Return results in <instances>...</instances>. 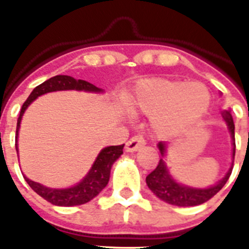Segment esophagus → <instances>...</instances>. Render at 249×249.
I'll return each mask as SVG.
<instances>
[{
	"instance_id": "obj_1",
	"label": "esophagus",
	"mask_w": 249,
	"mask_h": 249,
	"mask_svg": "<svg viewBox=\"0 0 249 249\" xmlns=\"http://www.w3.org/2000/svg\"><path fill=\"white\" fill-rule=\"evenodd\" d=\"M144 144H146V140H144L143 136H140V134H138V136H134L126 142V151H137L138 148H141L142 146H144Z\"/></svg>"
}]
</instances>
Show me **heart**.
<instances>
[{
	"mask_svg": "<svg viewBox=\"0 0 249 249\" xmlns=\"http://www.w3.org/2000/svg\"><path fill=\"white\" fill-rule=\"evenodd\" d=\"M211 95L203 84L148 80L137 86L128 98L132 112L155 117L158 130L179 133L196 123L208 109Z\"/></svg>",
	"mask_w": 249,
	"mask_h": 249,
	"instance_id": "b5f03b06",
	"label": "heart"
}]
</instances>
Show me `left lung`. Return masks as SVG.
Listing matches in <instances>:
<instances>
[{"label":"left lung","mask_w":249,"mask_h":249,"mask_svg":"<svg viewBox=\"0 0 249 249\" xmlns=\"http://www.w3.org/2000/svg\"><path fill=\"white\" fill-rule=\"evenodd\" d=\"M225 121L228 123L230 133L232 137V158L235 156V125L232 121L231 113L229 111H225L222 113ZM159 150L161 152V155H164L165 151V143L164 142H159ZM232 166L228 172V174L225 176L222 181H220L217 185L208 187V189H191L187 186L179 185L174 181L173 178L170 177V174L166 170V166L164 164L163 159L159 160L158 166L152 170L151 173L146 177V183H147L148 189L151 190L152 193L155 194L156 196L164 200L168 204L178 205V207H194V205L203 204L205 201H208L209 199H212L218 191L225 186V183L228 182L230 174H231Z\"/></svg>","instance_id":"left-lung-1"}]
</instances>
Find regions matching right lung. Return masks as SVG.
<instances>
[{
  "mask_svg": "<svg viewBox=\"0 0 249 249\" xmlns=\"http://www.w3.org/2000/svg\"><path fill=\"white\" fill-rule=\"evenodd\" d=\"M56 90L101 91V89H98L97 86H94L93 84L84 81V80H76L71 76L58 75L52 77V79L46 80L45 83L40 84L33 89L31 95L27 98V101L21 106L20 113H19V117H18L15 142H18V132H19V126H20L21 116H23L27 107L37 97H40L45 93L56 91ZM15 147H17L18 151L17 143H15ZM123 148H124V144L109 146V147L103 148L101 154L98 155L97 160L94 161L89 173L86 174V177L80 182L79 185L70 187V189H48V187H45V186L40 185L37 182L31 181L27 177L24 178L35 193L38 194L41 197H44L45 200H48L52 204L60 205V207H73V205L85 204V203L91 200L93 197L97 196L98 194L107 186L109 179V173H111V166L120 158V155L123 154Z\"/></svg>",
  "mask_w": 249,
  "mask_h": 249,
  "instance_id": "right-lung-1",
  "label": "right lung"
}]
</instances>
